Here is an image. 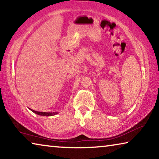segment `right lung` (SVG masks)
Instances as JSON below:
<instances>
[{"instance_id": "right-lung-1", "label": "right lung", "mask_w": 159, "mask_h": 159, "mask_svg": "<svg viewBox=\"0 0 159 159\" xmlns=\"http://www.w3.org/2000/svg\"><path fill=\"white\" fill-rule=\"evenodd\" d=\"M31 111H33L35 114H36L38 115H40V116H52L54 115H56L58 114L57 111L56 112H41V111H34L33 109H31Z\"/></svg>"}]
</instances>
